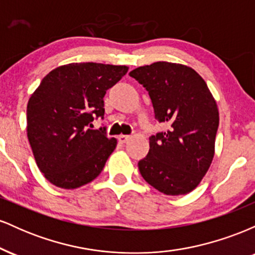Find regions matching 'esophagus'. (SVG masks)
Masks as SVG:
<instances>
[{"label":"esophagus","instance_id":"obj_1","mask_svg":"<svg viewBox=\"0 0 255 255\" xmlns=\"http://www.w3.org/2000/svg\"><path fill=\"white\" fill-rule=\"evenodd\" d=\"M129 135H120L118 139H119V141L121 142V144H126V142L128 141V140H129Z\"/></svg>","mask_w":255,"mask_h":255}]
</instances>
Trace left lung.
I'll use <instances>...</instances> for the list:
<instances>
[{"mask_svg":"<svg viewBox=\"0 0 255 255\" xmlns=\"http://www.w3.org/2000/svg\"><path fill=\"white\" fill-rule=\"evenodd\" d=\"M146 90L154 116L165 131L150 137L147 156L137 163L141 176L165 195L191 193L215 156L219 125L217 103L194 69L159 61L129 73Z\"/></svg>","mask_w":255,"mask_h":255,"instance_id":"left-lung-1","label":"left lung"}]
</instances>
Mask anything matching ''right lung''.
I'll list each match as a JSON object with an SVG mask.
<instances>
[{"label": "right lung", "mask_w": 255, "mask_h": 255, "mask_svg": "<svg viewBox=\"0 0 255 255\" xmlns=\"http://www.w3.org/2000/svg\"><path fill=\"white\" fill-rule=\"evenodd\" d=\"M127 66L69 63L46 74L27 103V137L37 166L54 186L74 189L103 170L118 145L105 128L92 129L104 115L107 91L127 74Z\"/></svg>", "instance_id": "add662e5"}]
</instances>
